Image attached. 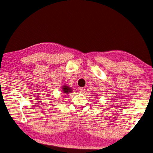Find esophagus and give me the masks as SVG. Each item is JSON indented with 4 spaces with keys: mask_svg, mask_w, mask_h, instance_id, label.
<instances>
[{
    "mask_svg": "<svg viewBox=\"0 0 153 153\" xmlns=\"http://www.w3.org/2000/svg\"><path fill=\"white\" fill-rule=\"evenodd\" d=\"M79 90H80V92H81V93H84V92H85V89H84V87H80Z\"/></svg>",
    "mask_w": 153,
    "mask_h": 153,
    "instance_id": "esophagus-1",
    "label": "esophagus"
}]
</instances>
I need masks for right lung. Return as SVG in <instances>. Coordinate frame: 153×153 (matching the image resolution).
I'll list each match as a JSON object with an SVG mask.
<instances>
[{
    "label": "right lung",
    "mask_w": 153,
    "mask_h": 153,
    "mask_svg": "<svg viewBox=\"0 0 153 153\" xmlns=\"http://www.w3.org/2000/svg\"><path fill=\"white\" fill-rule=\"evenodd\" d=\"M62 91H63V92H64V93L68 94L69 92H71V89L69 87L65 85V86L62 87Z\"/></svg>",
    "instance_id": "add662e5"
}]
</instances>
